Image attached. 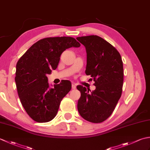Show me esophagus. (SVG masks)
Segmentation results:
<instances>
[{
  "mask_svg": "<svg viewBox=\"0 0 150 150\" xmlns=\"http://www.w3.org/2000/svg\"><path fill=\"white\" fill-rule=\"evenodd\" d=\"M71 88H72V89H75L76 88V85L75 84L73 83L71 84Z\"/></svg>",
  "mask_w": 150,
  "mask_h": 150,
  "instance_id": "1",
  "label": "esophagus"
}]
</instances>
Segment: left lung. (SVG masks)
<instances>
[{"label":"left lung","mask_w":150,"mask_h":150,"mask_svg":"<svg viewBox=\"0 0 150 150\" xmlns=\"http://www.w3.org/2000/svg\"><path fill=\"white\" fill-rule=\"evenodd\" d=\"M86 47L87 64L86 74L95 81L91 91L77 86L81 91L77 109L81 116L89 122H102L109 117L121 97L124 71L121 56L106 40L97 35L77 37Z\"/></svg>","instance_id":"left-lung-1"}]
</instances>
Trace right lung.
<instances>
[{"instance_id": "add662e5", "label": "right lung", "mask_w": 150, "mask_h": 150, "mask_svg": "<svg viewBox=\"0 0 150 150\" xmlns=\"http://www.w3.org/2000/svg\"><path fill=\"white\" fill-rule=\"evenodd\" d=\"M81 44L70 37H48L33 44L18 60L15 83L22 106L31 119L47 122L56 116L60 102L71 88L69 81L51 88L47 74L59 64L62 53Z\"/></svg>"}]
</instances>
